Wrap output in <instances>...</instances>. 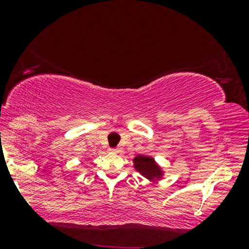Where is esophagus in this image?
<instances>
[{
    "label": "esophagus",
    "mask_w": 249,
    "mask_h": 249,
    "mask_svg": "<svg viewBox=\"0 0 249 249\" xmlns=\"http://www.w3.org/2000/svg\"><path fill=\"white\" fill-rule=\"evenodd\" d=\"M119 148L118 147H116V148H111V152H113V153H118L119 152Z\"/></svg>",
    "instance_id": "esophagus-1"
}]
</instances>
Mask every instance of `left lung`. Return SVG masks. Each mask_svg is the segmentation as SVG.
Masks as SVG:
<instances>
[{
    "label": "left lung",
    "mask_w": 249,
    "mask_h": 249,
    "mask_svg": "<svg viewBox=\"0 0 249 249\" xmlns=\"http://www.w3.org/2000/svg\"><path fill=\"white\" fill-rule=\"evenodd\" d=\"M133 162L136 170L138 171L139 173H142L145 178L150 180L161 178L162 172L160 167L154 162V159L151 158V157L139 154V156H137L136 158L133 159Z\"/></svg>",
    "instance_id": "8db88e82"
}]
</instances>
